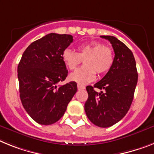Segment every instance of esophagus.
<instances>
[{"label":"esophagus","mask_w":154,"mask_h":154,"mask_svg":"<svg viewBox=\"0 0 154 154\" xmlns=\"http://www.w3.org/2000/svg\"><path fill=\"white\" fill-rule=\"evenodd\" d=\"M77 88H78V90H83V89L85 88V87L84 85H80V84H78V85H77Z\"/></svg>","instance_id":"34e87169"}]
</instances>
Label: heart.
I'll return each instance as SVG.
<instances>
[{"mask_svg": "<svg viewBox=\"0 0 154 154\" xmlns=\"http://www.w3.org/2000/svg\"><path fill=\"white\" fill-rule=\"evenodd\" d=\"M62 59L66 67L73 70L84 60L85 66L69 75V80L80 85L88 84L95 79L96 73L103 74L113 66L114 55L110 47L100 42L82 44L78 47V51L66 48L62 53Z\"/></svg>", "mask_w": 154, "mask_h": 154, "instance_id": "b5f03b06", "label": "heart"}]
</instances>
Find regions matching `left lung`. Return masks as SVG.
I'll return each mask as SVG.
<instances>
[{"instance_id": "8db88e82", "label": "left lung", "mask_w": 154, "mask_h": 154, "mask_svg": "<svg viewBox=\"0 0 154 154\" xmlns=\"http://www.w3.org/2000/svg\"><path fill=\"white\" fill-rule=\"evenodd\" d=\"M108 40L114 51V60L103 79L94 87L87 86L88 98L85 110L91 123L108 128L120 121L128 113L132 103L138 81L136 63L133 53L121 41L113 36H101ZM94 87L104 93H97Z\"/></svg>"}]
</instances>
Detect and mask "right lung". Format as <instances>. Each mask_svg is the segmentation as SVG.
<instances>
[{
	"label": "right lung",
	"instance_id": "obj_1",
	"mask_svg": "<svg viewBox=\"0 0 154 154\" xmlns=\"http://www.w3.org/2000/svg\"><path fill=\"white\" fill-rule=\"evenodd\" d=\"M73 41L69 34L49 33L30 44L19 63L22 104L31 118L40 125L57 122L77 92L74 81L58 85L68 75L62 53Z\"/></svg>",
	"mask_w": 154,
	"mask_h": 154
}]
</instances>
